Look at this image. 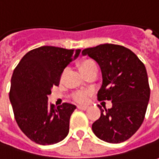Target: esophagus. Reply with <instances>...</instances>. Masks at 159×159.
Listing matches in <instances>:
<instances>
[{
	"label": "esophagus",
	"instance_id": "obj_1",
	"mask_svg": "<svg viewBox=\"0 0 159 159\" xmlns=\"http://www.w3.org/2000/svg\"><path fill=\"white\" fill-rule=\"evenodd\" d=\"M77 108L79 110H86L88 108V107L87 106H77Z\"/></svg>",
	"mask_w": 159,
	"mask_h": 159
}]
</instances>
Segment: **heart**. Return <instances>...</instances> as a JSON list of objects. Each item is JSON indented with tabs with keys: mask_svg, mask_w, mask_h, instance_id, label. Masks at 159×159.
I'll return each instance as SVG.
<instances>
[{
	"mask_svg": "<svg viewBox=\"0 0 159 159\" xmlns=\"http://www.w3.org/2000/svg\"><path fill=\"white\" fill-rule=\"evenodd\" d=\"M96 65L95 62L91 60H84L82 62L79 64V68L80 70L82 71L83 74H84L85 72L90 69V67ZM92 94V90H77L74 92L72 95H71V98L72 99L74 100L75 102L78 103V104H81V105H84V104H86L88 100H89V98Z\"/></svg>",
	"mask_w": 159,
	"mask_h": 159,
	"instance_id": "b5f03b06",
	"label": "heart"
}]
</instances>
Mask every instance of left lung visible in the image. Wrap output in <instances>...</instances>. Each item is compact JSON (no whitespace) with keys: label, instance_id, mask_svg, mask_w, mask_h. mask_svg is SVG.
<instances>
[{"label":"left lung","instance_id":"1","mask_svg":"<svg viewBox=\"0 0 159 159\" xmlns=\"http://www.w3.org/2000/svg\"><path fill=\"white\" fill-rule=\"evenodd\" d=\"M83 55L95 60L101 69V88L98 99L110 100V109L103 110L92 124L97 137L110 143L130 138L144 120L150 99V85L145 66L129 48L103 44L85 48Z\"/></svg>","mask_w":159,"mask_h":159}]
</instances>
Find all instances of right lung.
<instances>
[{
  "label": "right lung",
  "mask_w": 159,
  "mask_h": 159,
  "mask_svg": "<svg viewBox=\"0 0 159 159\" xmlns=\"http://www.w3.org/2000/svg\"><path fill=\"white\" fill-rule=\"evenodd\" d=\"M80 52L49 46L38 47L27 52L14 69L9 100L15 119L24 134L38 144L57 143L69 134L70 116L76 107L69 103L55 107L48 103L47 96Z\"/></svg>",
  "instance_id": "add662e5"
}]
</instances>
